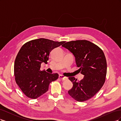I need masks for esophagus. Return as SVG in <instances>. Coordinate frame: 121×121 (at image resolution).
Returning a JSON list of instances; mask_svg holds the SVG:
<instances>
[{"instance_id": "obj_1", "label": "esophagus", "mask_w": 121, "mask_h": 121, "mask_svg": "<svg viewBox=\"0 0 121 121\" xmlns=\"http://www.w3.org/2000/svg\"><path fill=\"white\" fill-rule=\"evenodd\" d=\"M59 78L62 80H64V81H65V80H66L68 79V78L66 77H65L64 76L62 75H59Z\"/></svg>"}]
</instances>
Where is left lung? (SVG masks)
I'll return each instance as SVG.
<instances>
[{"mask_svg":"<svg viewBox=\"0 0 121 121\" xmlns=\"http://www.w3.org/2000/svg\"><path fill=\"white\" fill-rule=\"evenodd\" d=\"M62 46L68 49L75 57L79 72L84 76L81 81L69 77L73 83L68 93L76 100L89 99L101 88L105 81L107 60L103 51L95 44L85 40L67 42Z\"/></svg>","mask_w":121,"mask_h":121,"instance_id":"1","label":"left lung"}]
</instances>
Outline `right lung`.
<instances>
[{
  "mask_svg": "<svg viewBox=\"0 0 121 121\" xmlns=\"http://www.w3.org/2000/svg\"><path fill=\"white\" fill-rule=\"evenodd\" d=\"M65 41H54L44 38L31 40L22 46L14 64L15 80L28 97L36 99L46 92L49 84L58 79V74L41 71L42 63H47L52 49Z\"/></svg>",
  "mask_w": 121,
  "mask_h": 121,
  "instance_id": "obj_1",
  "label": "right lung"
}]
</instances>
